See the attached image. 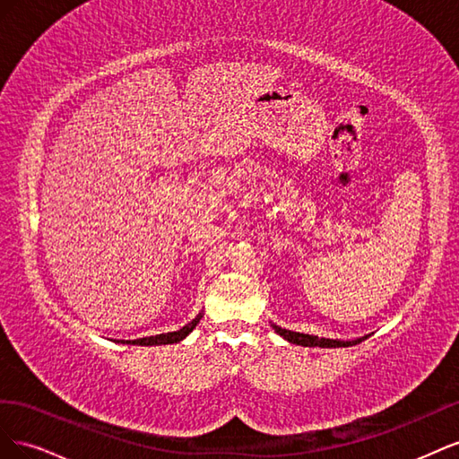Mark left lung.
I'll use <instances>...</instances> for the list:
<instances>
[{"label": "left lung", "instance_id": "8db88e82", "mask_svg": "<svg viewBox=\"0 0 459 459\" xmlns=\"http://www.w3.org/2000/svg\"><path fill=\"white\" fill-rule=\"evenodd\" d=\"M272 327L277 335L283 337L287 342H293L299 346H319V349H341V346H352V344L362 342L364 339L369 337V335H364V337L352 339V341H341V339H325V337H317V335H308V333L289 331V329H283L275 324H272Z\"/></svg>", "mask_w": 459, "mask_h": 459}]
</instances>
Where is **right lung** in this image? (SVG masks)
I'll return each instance as SVG.
<instances>
[{"label": "right lung", "instance_id": "add662e5", "mask_svg": "<svg viewBox=\"0 0 459 459\" xmlns=\"http://www.w3.org/2000/svg\"><path fill=\"white\" fill-rule=\"evenodd\" d=\"M203 312L197 314L195 319H191L189 324H186L182 329L178 331H170V333H160V335H152V337H143V339H134V341H118L122 344H137V346H160V344H174L184 341L189 333L197 327V324L201 322Z\"/></svg>", "mask_w": 459, "mask_h": 459}]
</instances>
